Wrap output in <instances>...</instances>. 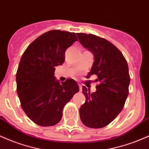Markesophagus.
Instances as JSON below:
<instances>
[{"mask_svg":"<svg viewBox=\"0 0 149 149\" xmlns=\"http://www.w3.org/2000/svg\"><path fill=\"white\" fill-rule=\"evenodd\" d=\"M78 86H79V88H80V90H82V85L81 84V83H78Z\"/></svg>","mask_w":149,"mask_h":149,"instance_id":"1","label":"esophagus"}]
</instances>
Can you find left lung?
I'll return each instance as SVG.
<instances>
[{"label":"left lung","mask_w":149,"mask_h":149,"mask_svg":"<svg viewBox=\"0 0 149 149\" xmlns=\"http://www.w3.org/2000/svg\"><path fill=\"white\" fill-rule=\"evenodd\" d=\"M76 35L94 56L88 78L97 75L100 82L95 93L82 87L86 102L80 107V118L86 127L102 128L112 122L125 105L130 83L128 64L122 52L105 39L92 34Z\"/></svg>","instance_id":"8db88e82"}]
</instances>
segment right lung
<instances>
[{
	"mask_svg": "<svg viewBox=\"0 0 149 149\" xmlns=\"http://www.w3.org/2000/svg\"><path fill=\"white\" fill-rule=\"evenodd\" d=\"M76 41L74 32L49 31L33 41L21 57L16 73L17 93L22 109L37 125L58 123L64 106L79 91L73 79L60 83L54 76L55 67L63 64L65 51Z\"/></svg>",
	"mask_w": 149,
	"mask_h": 149,
	"instance_id": "right-lung-1",
	"label": "right lung"
}]
</instances>
